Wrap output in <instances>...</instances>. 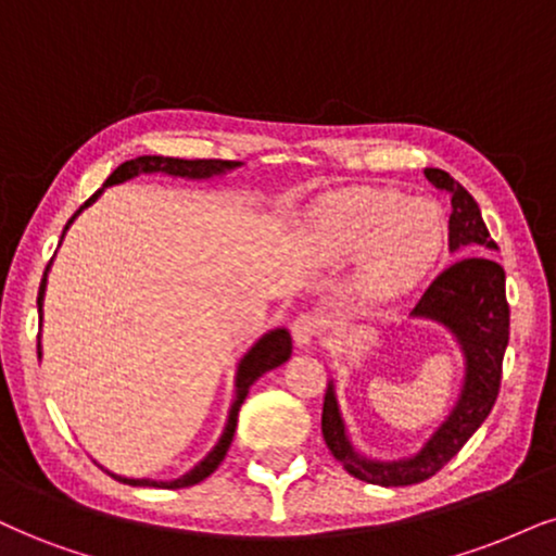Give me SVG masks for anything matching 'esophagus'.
Listing matches in <instances>:
<instances>
[{
  "label": "esophagus",
  "instance_id": "esophagus-1",
  "mask_svg": "<svg viewBox=\"0 0 556 556\" xmlns=\"http://www.w3.org/2000/svg\"><path fill=\"white\" fill-rule=\"evenodd\" d=\"M291 332L293 342H296L299 348H312L319 338V319L312 317V314H301V317L293 321Z\"/></svg>",
  "mask_w": 556,
  "mask_h": 556
}]
</instances>
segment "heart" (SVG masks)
Segmentation results:
<instances>
[{"mask_svg":"<svg viewBox=\"0 0 556 556\" xmlns=\"http://www.w3.org/2000/svg\"><path fill=\"white\" fill-rule=\"evenodd\" d=\"M448 242L441 205L396 190L355 188L321 203L304 231L314 267L355 263L351 296L358 306H387L433 270Z\"/></svg>","mask_w":556,"mask_h":556,"instance_id":"heart-1","label":"heart"}]
</instances>
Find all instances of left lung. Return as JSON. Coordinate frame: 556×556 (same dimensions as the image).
Masks as SVG:
<instances>
[{"label": "left lung", "instance_id": "left-lung-1", "mask_svg": "<svg viewBox=\"0 0 556 556\" xmlns=\"http://www.w3.org/2000/svg\"><path fill=\"white\" fill-rule=\"evenodd\" d=\"M425 177L435 188L451 193L448 247L464 255L445 267L415 309L413 319H428L441 325L454 338L464 358V379L454 407L443 422L430 433L428 441L413 456L381 462L361 454L351 441L348 425L342 420L334 381L327 383L325 407H321V435L327 448L345 467L348 475L381 488H404L425 482L454 458L462 445L488 420L500 392L503 355L510 334V309L505 299V270L488 252H495L482 211L462 182L443 169L428 167Z\"/></svg>", "mask_w": 556, "mask_h": 556}]
</instances>
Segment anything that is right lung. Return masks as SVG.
Returning <instances> with one entry per match:
<instances>
[{
  "instance_id": "right-lung-1",
  "label": "right lung",
  "mask_w": 556,
  "mask_h": 556,
  "mask_svg": "<svg viewBox=\"0 0 556 556\" xmlns=\"http://www.w3.org/2000/svg\"><path fill=\"white\" fill-rule=\"evenodd\" d=\"M235 169H242V162H224V160H173V156H139V160L131 162H123L115 173L108 177L105 185L94 193L89 201L81 205V208L68 218V224L64 226V235L68 231V226L74 224L81 211L89 208L98 198L102 195V190L113 188V185L128 182L139 175H167V177H180V180H216V177H224ZM64 235H61V242H64ZM53 263V257H51ZM51 263H48L43 280H40V289H38V314L40 321H43V299H46V283H48V270H51ZM291 332L286 327H276V330H267L265 334L252 342V348L247 351L242 358L237 363V374H235V400H231L229 415H226V425L222 430V438H218L214 448L205 454L201 462L195 464L193 469L185 471L182 477L177 479H134V477H121L108 471L113 479H118L123 484H131V488H162V490H180V488H193V484L203 482L205 477L214 475L218 469V464L224 462L226 451H229L231 441H235V430H237V417H239V407L250 394V387L255 383L260 376L273 371V368L283 366L286 361L291 358ZM38 358H40V334H38Z\"/></svg>"
}]
</instances>
